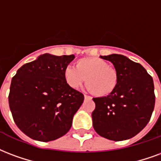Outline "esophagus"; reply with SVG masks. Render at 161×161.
I'll use <instances>...</instances> for the list:
<instances>
[{"label":"esophagus","instance_id":"esophagus-1","mask_svg":"<svg viewBox=\"0 0 161 161\" xmlns=\"http://www.w3.org/2000/svg\"><path fill=\"white\" fill-rule=\"evenodd\" d=\"M84 99H85V100H91V97H90V96H87V95H84Z\"/></svg>","mask_w":161,"mask_h":161}]
</instances>
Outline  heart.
I'll list each match as a JSON object with an SVG mask.
<instances>
[{
  "label": "heart",
  "instance_id": "obj_1",
  "mask_svg": "<svg viewBox=\"0 0 161 161\" xmlns=\"http://www.w3.org/2000/svg\"><path fill=\"white\" fill-rule=\"evenodd\" d=\"M75 67L64 70V78L69 86L77 89L86 80L89 90L98 97L109 96L119 83V71L108 61L97 57H85L77 60Z\"/></svg>",
  "mask_w": 161,
  "mask_h": 161
}]
</instances>
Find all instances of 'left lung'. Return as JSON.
Masks as SVG:
<instances>
[{"instance_id": "obj_1", "label": "left lung", "mask_w": 161, "mask_h": 161, "mask_svg": "<svg viewBox=\"0 0 161 161\" xmlns=\"http://www.w3.org/2000/svg\"><path fill=\"white\" fill-rule=\"evenodd\" d=\"M109 60L119 71V83L114 92L93 98V127L97 134L113 141L135 136L150 120L155 96L153 78L143 66L127 57L113 53L100 56Z\"/></svg>"}]
</instances>
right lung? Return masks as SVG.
Returning <instances> with one entry per match:
<instances>
[{
    "mask_svg": "<svg viewBox=\"0 0 161 161\" xmlns=\"http://www.w3.org/2000/svg\"><path fill=\"white\" fill-rule=\"evenodd\" d=\"M74 58L44 53L22 65L13 77L9 108L15 124L31 139L53 141L71 129L84 100L64 78V70Z\"/></svg>",
    "mask_w": 161,
    "mask_h": 161,
    "instance_id": "1",
    "label": "right lung"
}]
</instances>
